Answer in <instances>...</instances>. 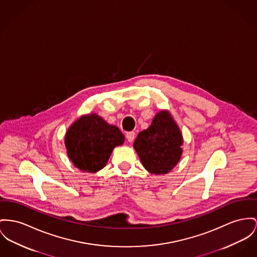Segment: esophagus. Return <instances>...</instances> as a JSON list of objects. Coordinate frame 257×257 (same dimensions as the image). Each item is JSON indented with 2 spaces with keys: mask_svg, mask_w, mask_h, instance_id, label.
<instances>
[{
  "mask_svg": "<svg viewBox=\"0 0 257 257\" xmlns=\"http://www.w3.org/2000/svg\"><path fill=\"white\" fill-rule=\"evenodd\" d=\"M135 137H136V134L134 132H130V133H126L125 137L127 139L128 142H133L135 140Z\"/></svg>",
  "mask_w": 257,
  "mask_h": 257,
  "instance_id": "34e87169",
  "label": "esophagus"
}]
</instances>
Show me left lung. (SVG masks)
Listing matches in <instances>:
<instances>
[{"label":"left lung","instance_id":"left-lung-1","mask_svg":"<svg viewBox=\"0 0 257 257\" xmlns=\"http://www.w3.org/2000/svg\"><path fill=\"white\" fill-rule=\"evenodd\" d=\"M183 137L168 110L155 115L150 126L140 132L134 148L146 171L155 175L167 174L182 156Z\"/></svg>","mask_w":257,"mask_h":257}]
</instances>
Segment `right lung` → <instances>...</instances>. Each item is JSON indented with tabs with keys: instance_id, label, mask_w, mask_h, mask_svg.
Returning a JSON list of instances; mask_svg holds the SVG:
<instances>
[{
	"instance_id": "right-lung-1",
	"label": "right lung",
	"mask_w": 257,
	"mask_h": 257,
	"mask_svg": "<svg viewBox=\"0 0 257 257\" xmlns=\"http://www.w3.org/2000/svg\"><path fill=\"white\" fill-rule=\"evenodd\" d=\"M123 142L118 126L109 124L95 113L75 120L64 138L70 161L80 171L91 173L102 170L114 148Z\"/></svg>"
}]
</instances>
